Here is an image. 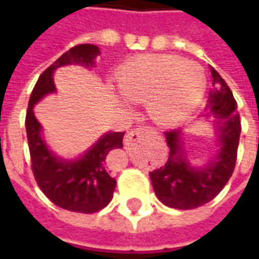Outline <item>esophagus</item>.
<instances>
[{"label":"esophagus","instance_id":"1","mask_svg":"<svg viewBox=\"0 0 259 259\" xmlns=\"http://www.w3.org/2000/svg\"><path fill=\"white\" fill-rule=\"evenodd\" d=\"M154 134V131L151 130V128H148V126H141V128H135L134 131H130L126 137L124 138V143L125 145H131L134 141L137 140H140V138H143L145 135H151Z\"/></svg>","mask_w":259,"mask_h":259}]
</instances>
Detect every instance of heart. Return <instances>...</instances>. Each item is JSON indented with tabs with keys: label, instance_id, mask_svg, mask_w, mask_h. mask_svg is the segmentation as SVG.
<instances>
[{
	"label": "heart",
	"instance_id": "heart-1",
	"mask_svg": "<svg viewBox=\"0 0 259 259\" xmlns=\"http://www.w3.org/2000/svg\"><path fill=\"white\" fill-rule=\"evenodd\" d=\"M121 98L147 104L157 124H182L197 109L206 91L200 66L177 56L143 55L126 62L115 75Z\"/></svg>",
	"mask_w": 259,
	"mask_h": 259
}]
</instances>
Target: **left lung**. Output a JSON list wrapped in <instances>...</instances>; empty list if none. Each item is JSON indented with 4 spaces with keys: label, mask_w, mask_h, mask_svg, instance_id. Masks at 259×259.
<instances>
[{
    "label": "left lung",
    "mask_w": 259,
    "mask_h": 259,
    "mask_svg": "<svg viewBox=\"0 0 259 259\" xmlns=\"http://www.w3.org/2000/svg\"><path fill=\"white\" fill-rule=\"evenodd\" d=\"M213 91L209 95V112L213 118L219 148L202 167H194L183 148L180 130L164 133L170 148L164 165L150 173L155 196L173 209H194L210 202L228 183L234 173L241 135V121L232 91L221 75L210 67Z\"/></svg>",
    "instance_id": "1"
}]
</instances>
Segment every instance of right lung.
<instances>
[{
	"instance_id": "1",
	"label": "right lung",
	"mask_w": 259,
	"mask_h": 259,
	"mask_svg": "<svg viewBox=\"0 0 259 259\" xmlns=\"http://www.w3.org/2000/svg\"><path fill=\"white\" fill-rule=\"evenodd\" d=\"M101 55L95 45H79L60 56L40 75L28 101L25 131L31 157V170L41 192L59 207L95 213L104 209L114 196L116 180L106 168V157L115 148H122L125 133H106L85 154L75 160H66L53 154L43 138V128L34 115V105L46 95L55 94L53 73L66 65L94 67L96 56Z\"/></svg>"
}]
</instances>
